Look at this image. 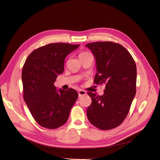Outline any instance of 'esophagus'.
Masks as SVG:
<instances>
[{
  "instance_id": "34e87169",
  "label": "esophagus",
  "mask_w": 160,
  "mask_h": 160,
  "mask_svg": "<svg viewBox=\"0 0 160 160\" xmlns=\"http://www.w3.org/2000/svg\"><path fill=\"white\" fill-rule=\"evenodd\" d=\"M86 94H87L86 92H85V91H83V90L80 89V90L78 91V96H79V97H81V96H84V95H85Z\"/></svg>"
}]
</instances>
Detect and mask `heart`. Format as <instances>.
<instances>
[{"mask_svg": "<svg viewBox=\"0 0 160 160\" xmlns=\"http://www.w3.org/2000/svg\"><path fill=\"white\" fill-rule=\"evenodd\" d=\"M89 53H89V52H82V53H81L80 54V55H79V56H83V55H88V54H89Z\"/></svg>", "mask_w": 160, "mask_h": 160, "instance_id": "1", "label": "heart"}]
</instances>
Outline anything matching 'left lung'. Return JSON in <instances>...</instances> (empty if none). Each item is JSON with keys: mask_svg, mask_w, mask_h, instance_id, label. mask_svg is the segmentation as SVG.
Wrapping results in <instances>:
<instances>
[{"mask_svg": "<svg viewBox=\"0 0 160 160\" xmlns=\"http://www.w3.org/2000/svg\"><path fill=\"white\" fill-rule=\"evenodd\" d=\"M85 47L96 58L97 72L94 83L105 86L102 96L88 92L92 99L87 110L88 118L101 130L112 129L124 121L135 96L136 64L129 52L119 43L99 41Z\"/></svg>", "mask_w": 160, "mask_h": 160, "instance_id": "obj_1", "label": "left lung"}]
</instances>
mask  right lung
<instances>
[{"label": "right lung", "instance_id": "1", "mask_svg": "<svg viewBox=\"0 0 160 160\" xmlns=\"http://www.w3.org/2000/svg\"><path fill=\"white\" fill-rule=\"evenodd\" d=\"M79 46L50 43L32 52L24 63L23 97L33 118L43 128L53 129L64 124L78 98L73 89L57 91L54 82L64 71L66 57Z\"/></svg>", "mask_w": 160, "mask_h": 160}]
</instances>
